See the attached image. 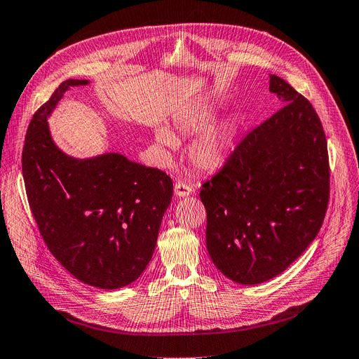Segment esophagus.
<instances>
[{
	"mask_svg": "<svg viewBox=\"0 0 359 359\" xmlns=\"http://www.w3.org/2000/svg\"><path fill=\"white\" fill-rule=\"evenodd\" d=\"M191 193H193V187L190 184L182 182V181H178L175 184V196L177 197H187V196H190Z\"/></svg>",
	"mask_w": 359,
	"mask_h": 359,
	"instance_id": "obj_1",
	"label": "esophagus"
}]
</instances>
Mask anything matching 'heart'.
I'll return each instance as SVG.
<instances>
[{
  "instance_id": "1",
  "label": "heart",
  "mask_w": 359,
  "mask_h": 359,
  "mask_svg": "<svg viewBox=\"0 0 359 359\" xmlns=\"http://www.w3.org/2000/svg\"><path fill=\"white\" fill-rule=\"evenodd\" d=\"M216 118V108L206 100H198L182 109L174 118V130L181 135H196L202 133L189 146L187 156L190 163L200 170H216L226 162L235 147L238 121L235 116H226L212 123ZM156 140L166 147H174L177 139L166 128H158Z\"/></svg>"
}]
</instances>
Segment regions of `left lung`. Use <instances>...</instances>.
Returning a JSON list of instances; mask_svg holds the SVG:
<instances>
[{"mask_svg":"<svg viewBox=\"0 0 359 359\" xmlns=\"http://www.w3.org/2000/svg\"><path fill=\"white\" fill-rule=\"evenodd\" d=\"M283 107L248 133L201 185L206 245L231 280L257 285L280 275L317 236L327 210V142L313 105L270 74Z\"/></svg>","mask_w":359,"mask_h":359,"instance_id":"left-lung-1","label":"left lung"}]
</instances>
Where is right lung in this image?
<instances>
[{"instance_id": "add662e5", "label": "right lung", "mask_w": 359, "mask_h": 359, "mask_svg": "<svg viewBox=\"0 0 359 359\" xmlns=\"http://www.w3.org/2000/svg\"><path fill=\"white\" fill-rule=\"evenodd\" d=\"M88 83L62 81L35 112L22 169L33 217L54 257L83 283L118 289L139 279L151 260L174 185L163 170L119 153L76 159L58 149L46 119L68 89Z\"/></svg>"}]
</instances>
